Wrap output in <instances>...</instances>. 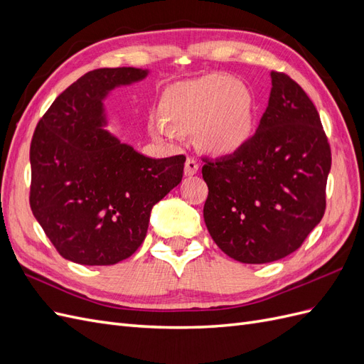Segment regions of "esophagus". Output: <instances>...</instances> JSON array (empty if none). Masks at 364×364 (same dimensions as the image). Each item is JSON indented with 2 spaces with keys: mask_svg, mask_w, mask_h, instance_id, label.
<instances>
[{
  "mask_svg": "<svg viewBox=\"0 0 364 364\" xmlns=\"http://www.w3.org/2000/svg\"><path fill=\"white\" fill-rule=\"evenodd\" d=\"M197 171H199V162H197V159L193 158V156L186 158V162H185V174H186V176H193V174H196Z\"/></svg>",
  "mask_w": 364,
  "mask_h": 364,
  "instance_id": "1",
  "label": "esophagus"
}]
</instances>
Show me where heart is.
<instances>
[{"mask_svg": "<svg viewBox=\"0 0 364 364\" xmlns=\"http://www.w3.org/2000/svg\"><path fill=\"white\" fill-rule=\"evenodd\" d=\"M151 123L159 138L178 139L181 132L197 129L199 144L215 155L243 147L253 132V98L247 87L225 74H209L165 91Z\"/></svg>", "mask_w": 364, "mask_h": 364, "instance_id": "b5f03b06", "label": "heart"}]
</instances>
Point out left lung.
<instances>
[{
    "mask_svg": "<svg viewBox=\"0 0 364 364\" xmlns=\"http://www.w3.org/2000/svg\"><path fill=\"white\" fill-rule=\"evenodd\" d=\"M269 106L234 155L203 159L209 235L246 264L297 250L326 208L331 147L310 97L291 77L272 71Z\"/></svg>",
    "mask_w": 364,
    "mask_h": 364,
    "instance_id": "1",
    "label": "left lung"
}]
</instances>
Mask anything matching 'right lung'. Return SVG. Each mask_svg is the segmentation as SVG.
<instances>
[{
    "instance_id": "add662e5",
    "label": "right lung",
    "mask_w": 364,
    "mask_h": 364,
    "mask_svg": "<svg viewBox=\"0 0 364 364\" xmlns=\"http://www.w3.org/2000/svg\"><path fill=\"white\" fill-rule=\"evenodd\" d=\"M98 68L70 85L42 115L30 144V208L65 259L111 266L146 238L150 211L182 181L185 156L151 159L102 129V98L146 77Z\"/></svg>"
}]
</instances>
